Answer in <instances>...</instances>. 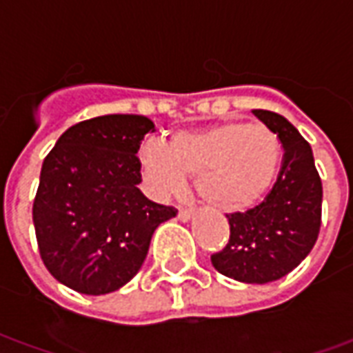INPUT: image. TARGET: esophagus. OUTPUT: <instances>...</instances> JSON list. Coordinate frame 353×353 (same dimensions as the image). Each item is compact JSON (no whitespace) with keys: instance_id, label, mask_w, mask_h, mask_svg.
Here are the masks:
<instances>
[{"instance_id":"1","label":"esophagus","mask_w":353,"mask_h":353,"mask_svg":"<svg viewBox=\"0 0 353 353\" xmlns=\"http://www.w3.org/2000/svg\"><path fill=\"white\" fill-rule=\"evenodd\" d=\"M177 217L181 219V221H189L192 217V210L191 208H179V212H177Z\"/></svg>"}]
</instances>
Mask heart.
<instances>
[{
  "instance_id": "b5f03b06",
  "label": "heart",
  "mask_w": 353,
  "mask_h": 353,
  "mask_svg": "<svg viewBox=\"0 0 353 353\" xmlns=\"http://www.w3.org/2000/svg\"><path fill=\"white\" fill-rule=\"evenodd\" d=\"M280 157L274 130L242 121L177 132L168 145L151 139L139 149L143 176L154 194H176L185 176L196 177L202 200L223 212H238L259 200L272 185Z\"/></svg>"
}]
</instances>
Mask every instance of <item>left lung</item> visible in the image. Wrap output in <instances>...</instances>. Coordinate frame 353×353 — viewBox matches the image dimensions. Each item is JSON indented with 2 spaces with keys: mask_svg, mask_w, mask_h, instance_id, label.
<instances>
[{
  "mask_svg": "<svg viewBox=\"0 0 353 353\" xmlns=\"http://www.w3.org/2000/svg\"><path fill=\"white\" fill-rule=\"evenodd\" d=\"M253 115L280 139L278 179L261 204L227 215L229 242L212 255V265L232 280L268 283L296 268L316 244L323 189L310 143L295 126L266 109H253Z\"/></svg>",
  "mask_w": 353,
  "mask_h": 353,
  "instance_id": "obj_1",
  "label": "left lung"
}]
</instances>
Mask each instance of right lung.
I'll return each mask as SVG.
<instances>
[{
	"mask_svg": "<svg viewBox=\"0 0 353 353\" xmlns=\"http://www.w3.org/2000/svg\"><path fill=\"white\" fill-rule=\"evenodd\" d=\"M141 115L94 117L58 138L45 157L34 200L39 255L54 278L85 295H105L138 274L161 223L177 214L138 189Z\"/></svg>",
	"mask_w": 353,
	"mask_h": 353,
	"instance_id": "add662e5",
	"label": "right lung"
}]
</instances>
